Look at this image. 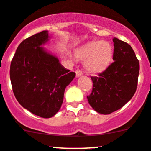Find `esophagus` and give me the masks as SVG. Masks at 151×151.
<instances>
[{"mask_svg": "<svg viewBox=\"0 0 151 151\" xmlns=\"http://www.w3.org/2000/svg\"><path fill=\"white\" fill-rule=\"evenodd\" d=\"M83 74V72L80 71V69H77V70H76V77H81Z\"/></svg>", "mask_w": 151, "mask_h": 151, "instance_id": "34e87169", "label": "esophagus"}]
</instances>
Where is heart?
I'll use <instances>...</instances> for the list:
<instances>
[{
	"instance_id": "heart-1",
	"label": "heart",
	"mask_w": 151,
	"mask_h": 151,
	"mask_svg": "<svg viewBox=\"0 0 151 151\" xmlns=\"http://www.w3.org/2000/svg\"><path fill=\"white\" fill-rule=\"evenodd\" d=\"M113 47L106 41H95L76 51L77 58L85 60V67L89 72L99 73L110 64Z\"/></svg>"
}]
</instances>
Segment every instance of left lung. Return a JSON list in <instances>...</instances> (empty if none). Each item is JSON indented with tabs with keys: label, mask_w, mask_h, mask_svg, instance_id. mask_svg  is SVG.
Returning <instances> with one entry per match:
<instances>
[{
	"label": "left lung",
	"mask_w": 151,
	"mask_h": 151,
	"mask_svg": "<svg viewBox=\"0 0 151 151\" xmlns=\"http://www.w3.org/2000/svg\"><path fill=\"white\" fill-rule=\"evenodd\" d=\"M114 62L105 71L91 77V93L88 104L97 112L108 115L121 109L136 91L139 62L134 50L127 42L114 38Z\"/></svg>",
	"instance_id": "obj_1"
}]
</instances>
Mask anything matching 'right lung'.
Wrapping results in <instances>:
<instances>
[{"label":"right lung","mask_w":151,"mask_h":151,"mask_svg":"<svg viewBox=\"0 0 151 151\" xmlns=\"http://www.w3.org/2000/svg\"><path fill=\"white\" fill-rule=\"evenodd\" d=\"M49 38L48 32L44 30L24 39L17 48L9 70L18 103L45 118H51L60 110L65 89L76 75L41 47Z\"/></svg>","instance_id":"right-lung-1"}]
</instances>
